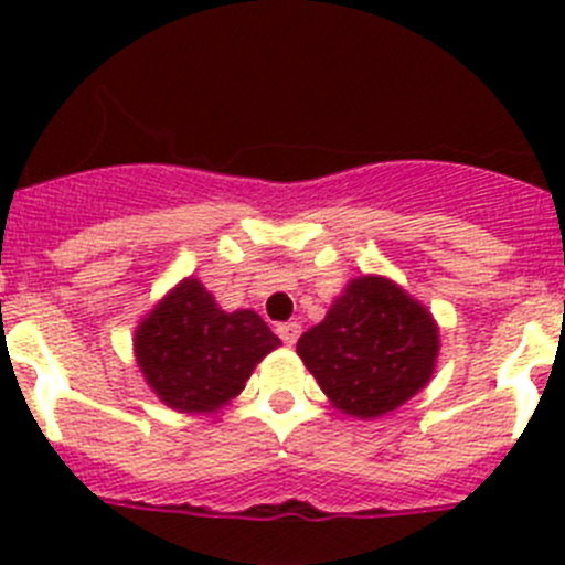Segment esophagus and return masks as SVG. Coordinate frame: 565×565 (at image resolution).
<instances>
[{"label":"esophagus","mask_w":565,"mask_h":565,"mask_svg":"<svg viewBox=\"0 0 565 565\" xmlns=\"http://www.w3.org/2000/svg\"><path fill=\"white\" fill-rule=\"evenodd\" d=\"M276 333L284 344L292 347L295 341L300 339V324L298 322H281V324H276Z\"/></svg>","instance_id":"34e87169"}]
</instances>
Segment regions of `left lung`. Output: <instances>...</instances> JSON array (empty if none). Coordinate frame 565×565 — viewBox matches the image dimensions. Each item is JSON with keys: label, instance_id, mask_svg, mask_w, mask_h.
<instances>
[{"label": "left lung", "instance_id": "1", "mask_svg": "<svg viewBox=\"0 0 565 565\" xmlns=\"http://www.w3.org/2000/svg\"><path fill=\"white\" fill-rule=\"evenodd\" d=\"M437 352L435 317L383 276L352 278L328 317L298 341L319 388L352 418L402 407L431 380Z\"/></svg>", "mask_w": 565, "mask_h": 565}]
</instances>
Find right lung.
<instances>
[{"label":"right lung","mask_w":565,"mask_h":565,"mask_svg":"<svg viewBox=\"0 0 565 565\" xmlns=\"http://www.w3.org/2000/svg\"><path fill=\"white\" fill-rule=\"evenodd\" d=\"M281 344L256 311H224L196 281H180L136 328L147 385L180 413H215L246 388L256 363Z\"/></svg>","instance_id":"add662e5"}]
</instances>
